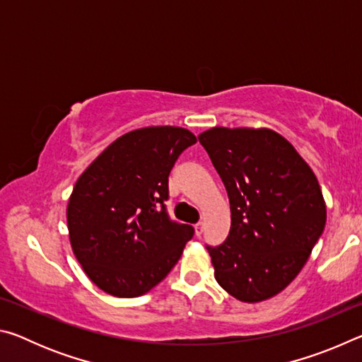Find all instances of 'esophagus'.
Instances as JSON below:
<instances>
[{
  "label": "esophagus",
  "instance_id": "esophagus-1",
  "mask_svg": "<svg viewBox=\"0 0 362 362\" xmlns=\"http://www.w3.org/2000/svg\"><path fill=\"white\" fill-rule=\"evenodd\" d=\"M203 226H204V223L203 222H198L194 225V233H196V236H201L203 235Z\"/></svg>",
  "mask_w": 362,
  "mask_h": 362
}]
</instances>
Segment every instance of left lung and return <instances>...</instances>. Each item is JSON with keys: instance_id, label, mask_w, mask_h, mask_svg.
Returning <instances> with one entry per match:
<instances>
[{"instance_id": "1", "label": "left lung", "mask_w": 362, "mask_h": 362, "mask_svg": "<svg viewBox=\"0 0 362 362\" xmlns=\"http://www.w3.org/2000/svg\"><path fill=\"white\" fill-rule=\"evenodd\" d=\"M198 139L231 211L226 241L207 246L214 276L240 302L278 296L296 279L326 226L320 182L289 140L268 127L216 126Z\"/></svg>"}]
</instances>
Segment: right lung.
<instances>
[{"label": "right lung", "instance_id": "1", "mask_svg": "<svg viewBox=\"0 0 362 362\" xmlns=\"http://www.w3.org/2000/svg\"><path fill=\"white\" fill-rule=\"evenodd\" d=\"M196 136L177 126L122 134L78 177L66 206L70 244L88 278L113 297L144 296L168 276L193 238L170 222L168 177Z\"/></svg>", "mask_w": 362, "mask_h": 362}]
</instances>
